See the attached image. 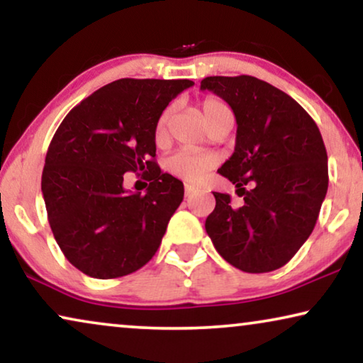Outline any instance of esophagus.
<instances>
[{"mask_svg":"<svg viewBox=\"0 0 363 363\" xmlns=\"http://www.w3.org/2000/svg\"><path fill=\"white\" fill-rule=\"evenodd\" d=\"M196 193V188L195 186H191V185H185V196L186 198H190V196H193Z\"/></svg>","mask_w":363,"mask_h":363,"instance_id":"34e87169","label":"esophagus"}]
</instances>
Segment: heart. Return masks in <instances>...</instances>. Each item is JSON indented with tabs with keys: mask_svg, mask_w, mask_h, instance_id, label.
<instances>
[{
	"mask_svg": "<svg viewBox=\"0 0 363 363\" xmlns=\"http://www.w3.org/2000/svg\"><path fill=\"white\" fill-rule=\"evenodd\" d=\"M226 104H223L220 99L208 97L201 102V112L205 116L206 122L215 116L218 111L225 108ZM168 121H170V108L162 112L158 117L155 125V140L163 142L167 137V127ZM216 165V157L213 153L200 152V150H180L173 153L172 157L167 158L165 170L170 175L180 178L183 182L188 183H198L208 175V172Z\"/></svg>",
	"mask_w": 363,
	"mask_h": 363,
	"instance_id": "heart-1",
	"label": "heart"
}]
</instances>
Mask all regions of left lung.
Listing matches in <instances>:
<instances>
[{"mask_svg":"<svg viewBox=\"0 0 363 363\" xmlns=\"http://www.w3.org/2000/svg\"><path fill=\"white\" fill-rule=\"evenodd\" d=\"M200 89L228 102L236 117L235 152L218 172L242 196L235 206L228 193L213 191L208 236L238 269H279L311 236L329 186L319 128L294 99L261 79L213 76Z\"/></svg>","mask_w":363,"mask_h":363,"instance_id":"8db88e82","label":"left lung"}]
</instances>
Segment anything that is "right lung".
I'll return each instance as SVG.
<instances>
[{
    "instance_id": "right-lung-1",
    "label": "right lung",
    "mask_w": 363,
    "mask_h": 363,
    "mask_svg": "<svg viewBox=\"0 0 363 363\" xmlns=\"http://www.w3.org/2000/svg\"><path fill=\"white\" fill-rule=\"evenodd\" d=\"M188 79H118L72 108L54 133L41 190L59 247L96 279L127 276L160 246L183 200V183L155 160V125ZM151 182L145 196L127 192L123 173Z\"/></svg>"
}]
</instances>
